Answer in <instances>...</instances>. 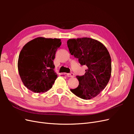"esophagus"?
<instances>
[{
  "instance_id": "esophagus-1",
  "label": "esophagus",
  "mask_w": 134,
  "mask_h": 134,
  "mask_svg": "<svg viewBox=\"0 0 134 134\" xmlns=\"http://www.w3.org/2000/svg\"><path fill=\"white\" fill-rule=\"evenodd\" d=\"M67 76L69 77H73L74 76V74L72 72H70V73H68Z\"/></svg>"
}]
</instances>
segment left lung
<instances>
[{
	"instance_id": "1",
	"label": "left lung",
	"mask_w": 134,
	"mask_h": 134,
	"mask_svg": "<svg viewBox=\"0 0 134 134\" xmlns=\"http://www.w3.org/2000/svg\"><path fill=\"white\" fill-rule=\"evenodd\" d=\"M67 44L70 54L78 59L81 65L87 66L84 75L76 76L79 86L71 89V92L83 99L94 98L104 90L110 79V55L102 43L91 38L69 39Z\"/></svg>"
}]
</instances>
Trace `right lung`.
I'll return each instance as SVG.
<instances>
[{
	"instance_id": "add662e5",
	"label": "right lung",
	"mask_w": 134,
	"mask_h": 134,
	"mask_svg": "<svg viewBox=\"0 0 134 134\" xmlns=\"http://www.w3.org/2000/svg\"><path fill=\"white\" fill-rule=\"evenodd\" d=\"M61 44L60 39L37 37L23 46L19 55L18 69L28 90L41 93L52 88L58 77L53 60Z\"/></svg>"
}]
</instances>
